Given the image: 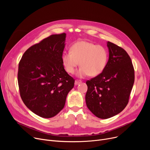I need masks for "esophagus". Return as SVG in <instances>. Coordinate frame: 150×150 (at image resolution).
Listing matches in <instances>:
<instances>
[{
  "label": "esophagus",
  "instance_id": "34e87169",
  "mask_svg": "<svg viewBox=\"0 0 150 150\" xmlns=\"http://www.w3.org/2000/svg\"><path fill=\"white\" fill-rule=\"evenodd\" d=\"M81 80H76L75 81V85H78V84H80V83H81Z\"/></svg>",
  "mask_w": 150,
  "mask_h": 150
}]
</instances>
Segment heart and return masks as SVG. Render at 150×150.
Returning <instances> with one entry per match:
<instances>
[{
  "mask_svg": "<svg viewBox=\"0 0 150 150\" xmlns=\"http://www.w3.org/2000/svg\"><path fill=\"white\" fill-rule=\"evenodd\" d=\"M109 58L105 47L86 41H78L71 47L70 52L63 53L62 65L68 74L75 72L77 66L81 67L76 72L79 78L88 75L97 76L105 70Z\"/></svg>",
  "mask_w": 150,
  "mask_h": 150,
  "instance_id": "obj_1",
  "label": "heart"
}]
</instances>
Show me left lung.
I'll use <instances>...</instances> for the list:
<instances>
[{"instance_id":"8db88e82","label":"left lung","mask_w":150,"mask_h":150,"mask_svg":"<svg viewBox=\"0 0 150 150\" xmlns=\"http://www.w3.org/2000/svg\"><path fill=\"white\" fill-rule=\"evenodd\" d=\"M109 59L101 74L86 81V105L96 117L102 119L122 112L129 101L134 82L131 59L122 47L107 42Z\"/></svg>"}]
</instances>
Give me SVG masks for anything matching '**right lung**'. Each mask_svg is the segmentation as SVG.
<instances>
[{"instance_id": "right-lung-1", "label": "right lung", "mask_w": 150, "mask_h": 150, "mask_svg": "<svg viewBox=\"0 0 150 150\" xmlns=\"http://www.w3.org/2000/svg\"><path fill=\"white\" fill-rule=\"evenodd\" d=\"M66 34L52 35L23 53L19 63L18 81L21 97L35 114L51 118L64 107L75 80L62 65Z\"/></svg>"}]
</instances>
